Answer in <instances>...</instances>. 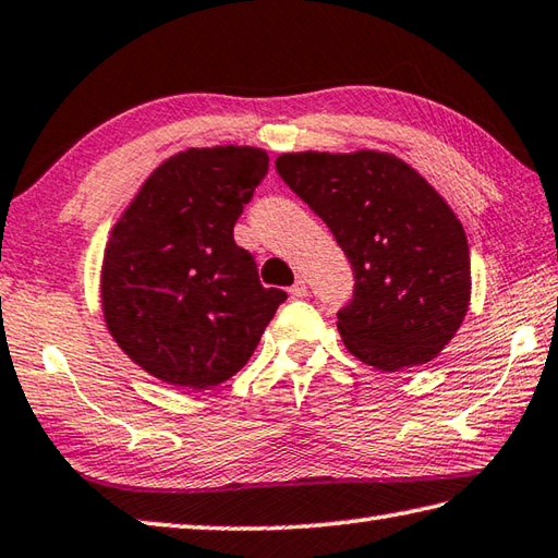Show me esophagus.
Segmentation results:
<instances>
[{
	"label": "esophagus",
	"mask_w": 558,
	"mask_h": 558,
	"mask_svg": "<svg viewBox=\"0 0 558 558\" xmlns=\"http://www.w3.org/2000/svg\"><path fill=\"white\" fill-rule=\"evenodd\" d=\"M290 295H292V298H305V295H307V282L302 280V278H298L295 286L290 288Z\"/></svg>",
	"instance_id": "obj_1"
}]
</instances>
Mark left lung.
Returning <instances> with one entry per match:
<instances>
[{
	"label": "left lung",
	"mask_w": 558,
	"mask_h": 558,
	"mask_svg": "<svg viewBox=\"0 0 558 558\" xmlns=\"http://www.w3.org/2000/svg\"><path fill=\"white\" fill-rule=\"evenodd\" d=\"M276 170L351 263L337 327L353 356L390 373L437 356L471 300L469 241L439 192L378 150L286 154Z\"/></svg>",
	"instance_id": "1"
}]
</instances>
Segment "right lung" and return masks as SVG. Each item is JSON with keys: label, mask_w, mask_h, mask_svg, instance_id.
I'll list each match as a JSON object with an SVG mask.
<instances>
[{"label": "right lung", "mask_w": 558, "mask_h": 558, "mask_svg": "<svg viewBox=\"0 0 558 558\" xmlns=\"http://www.w3.org/2000/svg\"><path fill=\"white\" fill-rule=\"evenodd\" d=\"M268 173L251 146L187 148L160 163L111 229L107 329L158 380L205 390L246 366L288 300L263 288L234 225Z\"/></svg>", "instance_id": "right-lung-1"}]
</instances>
